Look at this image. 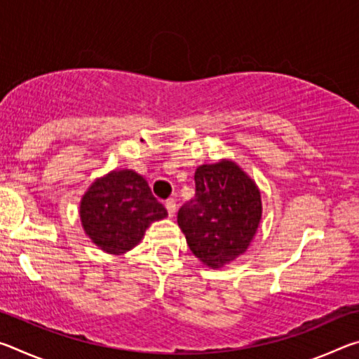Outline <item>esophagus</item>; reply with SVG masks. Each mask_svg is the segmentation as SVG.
<instances>
[{
  "instance_id": "34e87169",
  "label": "esophagus",
  "mask_w": 359,
  "mask_h": 359,
  "mask_svg": "<svg viewBox=\"0 0 359 359\" xmlns=\"http://www.w3.org/2000/svg\"><path fill=\"white\" fill-rule=\"evenodd\" d=\"M165 208H166V210H168V215H169V217H174L175 208H177V204H175L174 199H168V201L165 203Z\"/></svg>"
}]
</instances>
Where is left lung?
<instances>
[{
  "mask_svg": "<svg viewBox=\"0 0 359 359\" xmlns=\"http://www.w3.org/2000/svg\"><path fill=\"white\" fill-rule=\"evenodd\" d=\"M196 194L182 205L177 223L196 258L223 267L250 245L261 220L258 187L233 161L203 165L194 172Z\"/></svg>",
  "mask_w": 359,
  "mask_h": 359,
  "instance_id": "1",
  "label": "left lung"
}]
</instances>
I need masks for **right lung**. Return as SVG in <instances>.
Wrapping results in <instances>:
<instances>
[{
    "label": "right lung",
    "instance_id": "1",
    "mask_svg": "<svg viewBox=\"0 0 359 359\" xmlns=\"http://www.w3.org/2000/svg\"><path fill=\"white\" fill-rule=\"evenodd\" d=\"M168 215L142 175L112 171L83 194L81 220L85 233L101 250L123 253L142 239L145 229Z\"/></svg>",
    "mask_w": 359,
    "mask_h": 359
}]
</instances>
